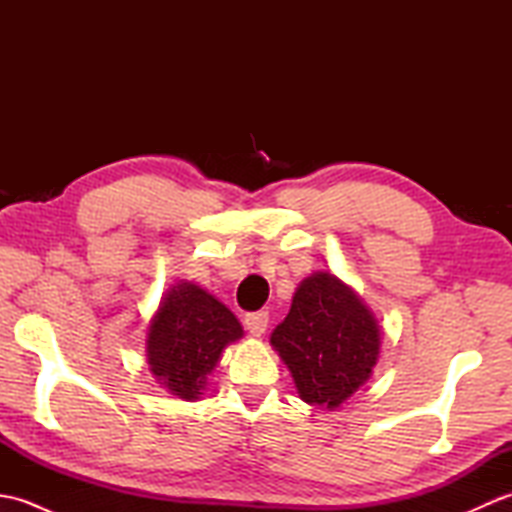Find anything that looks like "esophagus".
<instances>
[{"instance_id":"34e87169","label":"esophagus","mask_w":512,"mask_h":512,"mask_svg":"<svg viewBox=\"0 0 512 512\" xmlns=\"http://www.w3.org/2000/svg\"><path fill=\"white\" fill-rule=\"evenodd\" d=\"M244 323H246V330H248L250 334L262 336V334L266 332V328H268V312H264V310L248 312Z\"/></svg>"}]
</instances>
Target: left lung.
Returning a JSON list of instances; mask_svg holds the SVG:
<instances>
[{"instance_id": "obj_1", "label": "left lung", "mask_w": 512, "mask_h": 512, "mask_svg": "<svg viewBox=\"0 0 512 512\" xmlns=\"http://www.w3.org/2000/svg\"><path fill=\"white\" fill-rule=\"evenodd\" d=\"M270 343L288 365L301 400L332 411L372 376L380 328L350 286L330 273H312L299 284Z\"/></svg>"}]
</instances>
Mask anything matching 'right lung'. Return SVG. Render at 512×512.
<instances>
[{
  "mask_svg": "<svg viewBox=\"0 0 512 512\" xmlns=\"http://www.w3.org/2000/svg\"><path fill=\"white\" fill-rule=\"evenodd\" d=\"M242 336V325L224 303L191 281H180L167 290L149 323L147 363L173 396L198 400L224 347Z\"/></svg>",
  "mask_w": 512,
  "mask_h": 512,
  "instance_id": "right-lung-1",
  "label": "right lung"
}]
</instances>
